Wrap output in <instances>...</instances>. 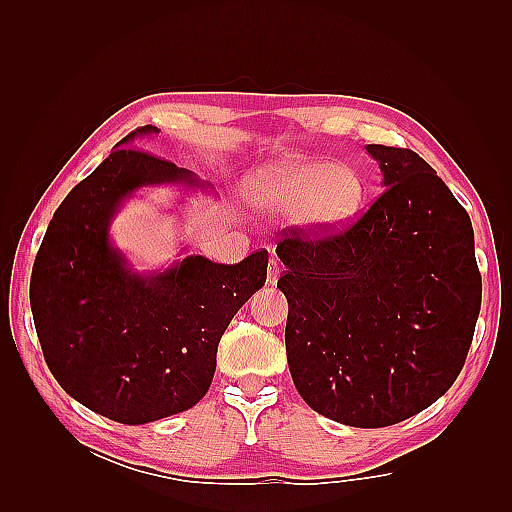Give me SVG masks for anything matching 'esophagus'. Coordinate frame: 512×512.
Instances as JSON below:
<instances>
[{"label":"esophagus","mask_w":512,"mask_h":512,"mask_svg":"<svg viewBox=\"0 0 512 512\" xmlns=\"http://www.w3.org/2000/svg\"><path fill=\"white\" fill-rule=\"evenodd\" d=\"M280 273H282L280 260H277V258H271V260H269V267H267V284L275 286V284H277V280H280Z\"/></svg>","instance_id":"obj_1"}]
</instances>
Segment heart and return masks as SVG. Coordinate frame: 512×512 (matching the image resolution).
<instances>
[{
  "mask_svg": "<svg viewBox=\"0 0 512 512\" xmlns=\"http://www.w3.org/2000/svg\"><path fill=\"white\" fill-rule=\"evenodd\" d=\"M254 207L269 213H303L312 226L329 228L350 218L359 205V179L346 166L282 160L267 166L250 183Z\"/></svg>",
  "mask_w": 512,
  "mask_h": 512,
  "instance_id": "obj_1",
  "label": "heart"
}]
</instances>
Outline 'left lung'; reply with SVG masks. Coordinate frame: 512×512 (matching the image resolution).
<instances>
[{
	"instance_id": "obj_1",
	"label": "left lung",
	"mask_w": 512,
	"mask_h": 512,
	"mask_svg": "<svg viewBox=\"0 0 512 512\" xmlns=\"http://www.w3.org/2000/svg\"><path fill=\"white\" fill-rule=\"evenodd\" d=\"M384 192L344 230H288L286 354L305 404L350 427H389L438 401L466 363L480 312L474 230L410 149L367 145Z\"/></svg>"
}]
</instances>
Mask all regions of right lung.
Masks as SVG:
<instances>
[{
  "label": "right lung",
  "instance_id": "1",
  "mask_svg": "<svg viewBox=\"0 0 512 512\" xmlns=\"http://www.w3.org/2000/svg\"><path fill=\"white\" fill-rule=\"evenodd\" d=\"M158 132L136 128L74 185L46 228L29 284L44 361L61 389L123 425L198 404L232 316L267 282V250L239 265L185 256L149 275L128 267L108 239L123 200L147 185L203 188L188 168L136 147Z\"/></svg>",
  "mask_w": 512,
  "mask_h": 512
}]
</instances>
